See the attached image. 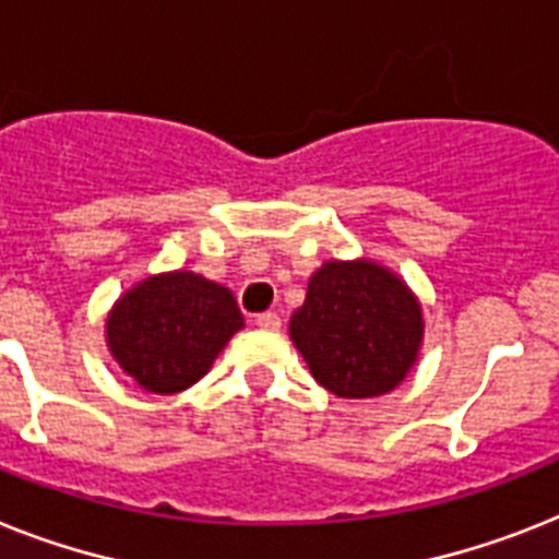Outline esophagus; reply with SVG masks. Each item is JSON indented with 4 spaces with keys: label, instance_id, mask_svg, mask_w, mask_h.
<instances>
[{
    "label": "esophagus",
    "instance_id": "obj_1",
    "mask_svg": "<svg viewBox=\"0 0 559 559\" xmlns=\"http://www.w3.org/2000/svg\"><path fill=\"white\" fill-rule=\"evenodd\" d=\"M255 326H261V330H278L281 316L278 312H261V316H255Z\"/></svg>",
    "mask_w": 559,
    "mask_h": 559
}]
</instances>
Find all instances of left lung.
<instances>
[{
    "instance_id": "left-lung-1",
    "label": "left lung",
    "mask_w": 559,
    "mask_h": 559,
    "mask_svg": "<svg viewBox=\"0 0 559 559\" xmlns=\"http://www.w3.org/2000/svg\"><path fill=\"white\" fill-rule=\"evenodd\" d=\"M424 307L409 284L372 258L323 261L289 318L309 372L337 397H378L420 358Z\"/></svg>"
}]
</instances>
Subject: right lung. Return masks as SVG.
<instances>
[{
    "label": "right lung",
    "mask_w": 559,
    "mask_h": 559,
    "mask_svg": "<svg viewBox=\"0 0 559 559\" xmlns=\"http://www.w3.org/2000/svg\"><path fill=\"white\" fill-rule=\"evenodd\" d=\"M238 330L243 316L236 295L192 270L147 275L105 318L112 360L153 395L199 383Z\"/></svg>",
    "instance_id": "1"
}]
</instances>
